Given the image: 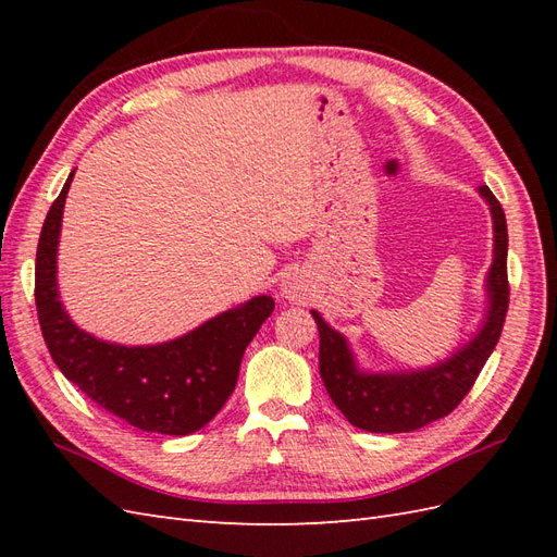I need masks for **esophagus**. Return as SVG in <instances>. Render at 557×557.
Masks as SVG:
<instances>
[{
    "label": "esophagus",
    "mask_w": 557,
    "mask_h": 557,
    "mask_svg": "<svg viewBox=\"0 0 557 557\" xmlns=\"http://www.w3.org/2000/svg\"><path fill=\"white\" fill-rule=\"evenodd\" d=\"M280 289H282V294H285V297L292 299V301L301 299L304 294H306V287H304V282H301L299 277H287V280L280 285Z\"/></svg>",
    "instance_id": "esophagus-1"
}]
</instances>
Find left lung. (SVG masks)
<instances>
[{
  "mask_svg": "<svg viewBox=\"0 0 557 557\" xmlns=\"http://www.w3.org/2000/svg\"><path fill=\"white\" fill-rule=\"evenodd\" d=\"M479 194L486 198L493 218V263L486 277L488 309L479 333L453 357L407 373L361 371L345 335L330 327L323 315L311 311L321 335L318 369L330 399L351 425L371 433H409L447 417L474 385L483 363L498 345L510 304L507 285V222L498 198L488 186Z\"/></svg>",
  "mask_w": 557,
  "mask_h": 557,
  "instance_id": "left-lung-1",
  "label": "left lung"
}]
</instances>
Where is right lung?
<instances>
[{"instance_id":"right-lung-1","label":"right lung","mask_w":557,"mask_h":557,"mask_svg":"<svg viewBox=\"0 0 557 557\" xmlns=\"http://www.w3.org/2000/svg\"><path fill=\"white\" fill-rule=\"evenodd\" d=\"M74 172L47 212L35 256V306L50 357L96 405L140 431L188 435L215 417L239 377L242 357L275 309L253 297L162 345H112L81 330L59 301L57 246Z\"/></svg>"}]
</instances>
